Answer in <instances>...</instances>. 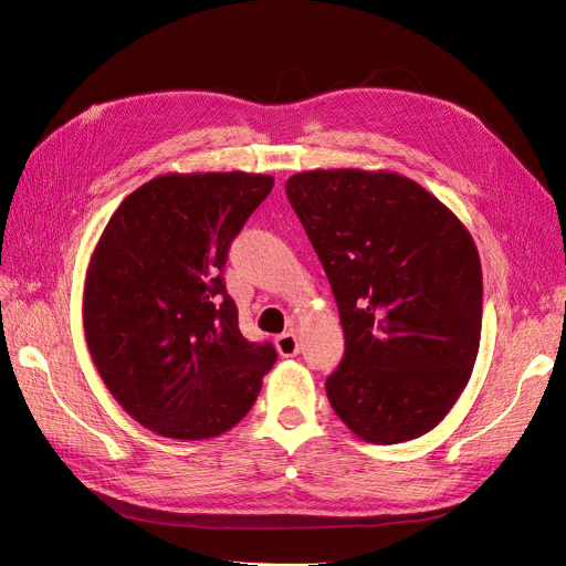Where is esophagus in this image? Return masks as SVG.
Here are the masks:
<instances>
[{
	"label": "esophagus",
	"instance_id": "esophagus-1",
	"mask_svg": "<svg viewBox=\"0 0 566 566\" xmlns=\"http://www.w3.org/2000/svg\"><path fill=\"white\" fill-rule=\"evenodd\" d=\"M276 349L281 356H297L300 354V339L297 335L290 331V333H283L276 337Z\"/></svg>",
	"mask_w": 566,
	"mask_h": 566
}]
</instances>
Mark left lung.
<instances>
[{
	"instance_id": "left-lung-1",
	"label": "left lung",
	"mask_w": 566,
	"mask_h": 566,
	"mask_svg": "<svg viewBox=\"0 0 566 566\" xmlns=\"http://www.w3.org/2000/svg\"><path fill=\"white\" fill-rule=\"evenodd\" d=\"M285 193L331 281L345 356L325 380L335 413L370 443L437 427L482 337L472 235L422 186L391 172L316 169Z\"/></svg>"
}]
</instances>
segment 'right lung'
<instances>
[{
    "label": "right lung",
    "instance_id": "obj_1",
    "mask_svg": "<svg viewBox=\"0 0 566 566\" xmlns=\"http://www.w3.org/2000/svg\"><path fill=\"white\" fill-rule=\"evenodd\" d=\"M245 172L165 175L111 217L84 283V335L127 413L169 439H208L248 416L276 364L250 342L224 285L231 243L271 193Z\"/></svg>",
    "mask_w": 566,
    "mask_h": 566
}]
</instances>
